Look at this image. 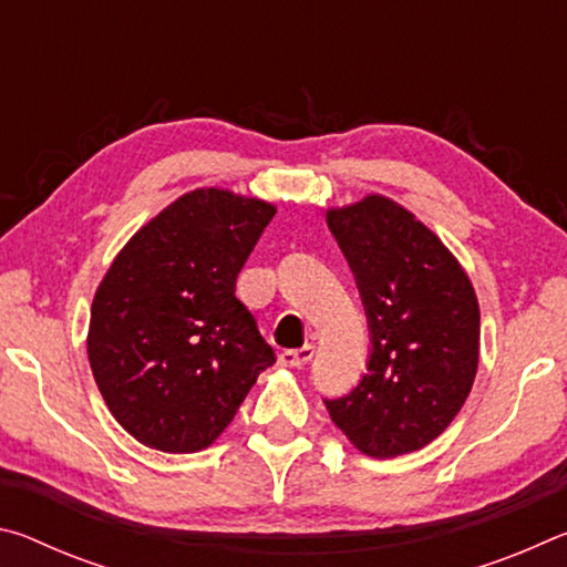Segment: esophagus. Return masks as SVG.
Returning <instances> with one entry per match:
<instances>
[{
	"instance_id": "obj_1",
	"label": "esophagus",
	"mask_w": 567,
	"mask_h": 567,
	"mask_svg": "<svg viewBox=\"0 0 567 567\" xmlns=\"http://www.w3.org/2000/svg\"><path fill=\"white\" fill-rule=\"evenodd\" d=\"M312 354H315L312 344H302V348L297 350H282L280 364H285V368H305V364L312 360Z\"/></svg>"
}]
</instances>
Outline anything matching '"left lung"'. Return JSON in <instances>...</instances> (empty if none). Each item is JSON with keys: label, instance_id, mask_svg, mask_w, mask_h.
<instances>
[{"label": "left lung", "instance_id": "1", "mask_svg": "<svg viewBox=\"0 0 567 567\" xmlns=\"http://www.w3.org/2000/svg\"><path fill=\"white\" fill-rule=\"evenodd\" d=\"M328 227L358 282L368 315V372L330 417L370 457L425 447L473 388L480 307L447 247L408 209L370 195L330 209Z\"/></svg>", "mask_w": 567, "mask_h": 567}]
</instances>
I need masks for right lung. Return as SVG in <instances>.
Wrapping results in <instances>:
<instances>
[{"mask_svg": "<svg viewBox=\"0 0 567 567\" xmlns=\"http://www.w3.org/2000/svg\"><path fill=\"white\" fill-rule=\"evenodd\" d=\"M277 209L227 189L179 197L124 245L92 302V375L120 425L197 453L233 422L275 350L235 297Z\"/></svg>", "mask_w": 567, "mask_h": 567, "instance_id": "obj_1", "label": "right lung"}]
</instances>
